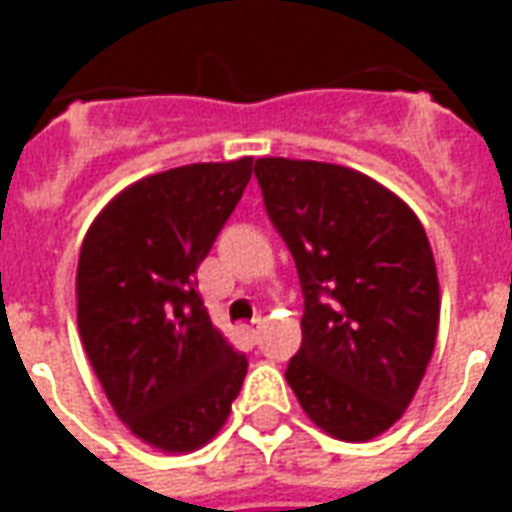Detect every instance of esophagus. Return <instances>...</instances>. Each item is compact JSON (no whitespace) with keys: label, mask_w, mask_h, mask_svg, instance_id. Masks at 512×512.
Here are the masks:
<instances>
[{"label":"esophagus","mask_w":512,"mask_h":512,"mask_svg":"<svg viewBox=\"0 0 512 512\" xmlns=\"http://www.w3.org/2000/svg\"><path fill=\"white\" fill-rule=\"evenodd\" d=\"M263 326H266V321H263V318H255V321L249 323V326L244 329L246 337H249L252 343H257V337H260V332H263Z\"/></svg>","instance_id":"obj_1"}]
</instances>
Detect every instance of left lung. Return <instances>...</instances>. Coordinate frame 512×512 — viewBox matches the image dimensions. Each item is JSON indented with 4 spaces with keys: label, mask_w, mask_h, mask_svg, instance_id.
Wrapping results in <instances>:
<instances>
[{
    "label": "left lung",
    "mask_w": 512,
    "mask_h": 512,
    "mask_svg": "<svg viewBox=\"0 0 512 512\" xmlns=\"http://www.w3.org/2000/svg\"><path fill=\"white\" fill-rule=\"evenodd\" d=\"M255 178L304 293L290 389L334 439H376L403 417L436 345L425 227L397 194L340 164L257 158Z\"/></svg>",
    "instance_id": "left-lung-1"
}]
</instances>
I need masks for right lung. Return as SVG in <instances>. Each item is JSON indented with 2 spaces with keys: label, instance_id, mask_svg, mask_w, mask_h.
<instances>
[{
  "label": "right lung",
  "instance_id": "add662e5",
  "mask_svg": "<svg viewBox=\"0 0 512 512\" xmlns=\"http://www.w3.org/2000/svg\"><path fill=\"white\" fill-rule=\"evenodd\" d=\"M249 178V156L158 172L120 191L84 235V351L117 417L161 452L208 444L244 384L246 356L211 323L197 268Z\"/></svg>",
  "mask_w": 512,
  "mask_h": 512
}]
</instances>
